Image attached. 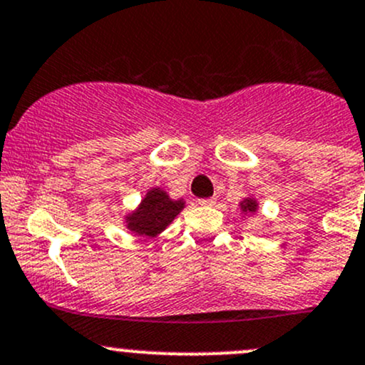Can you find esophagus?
<instances>
[{"label":"esophagus","instance_id":"1","mask_svg":"<svg viewBox=\"0 0 365 365\" xmlns=\"http://www.w3.org/2000/svg\"><path fill=\"white\" fill-rule=\"evenodd\" d=\"M214 204H216V198H202L200 200V205H207V207Z\"/></svg>","mask_w":365,"mask_h":365}]
</instances>
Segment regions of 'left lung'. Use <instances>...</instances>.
<instances>
[{
  "label": "left lung",
  "mask_w": 365,
  "mask_h": 365,
  "mask_svg": "<svg viewBox=\"0 0 365 365\" xmlns=\"http://www.w3.org/2000/svg\"><path fill=\"white\" fill-rule=\"evenodd\" d=\"M258 209V202L255 200V198H244L242 202H240V210H242L244 214H255Z\"/></svg>",
  "instance_id": "obj_1"
}]
</instances>
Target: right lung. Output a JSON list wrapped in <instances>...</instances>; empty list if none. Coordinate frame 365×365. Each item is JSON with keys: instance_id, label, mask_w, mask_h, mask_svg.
<instances>
[{"instance_id": "add662e5", "label": "right lung", "mask_w": 365, "mask_h": 365, "mask_svg": "<svg viewBox=\"0 0 365 365\" xmlns=\"http://www.w3.org/2000/svg\"><path fill=\"white\" fill-rule=\"evenodd\" d=\"M184 209L182 200H172L161 187L148 191L133 212L126 216V228L142 237H156L174 221V217Z\"/></svg>"}]
</instances>
